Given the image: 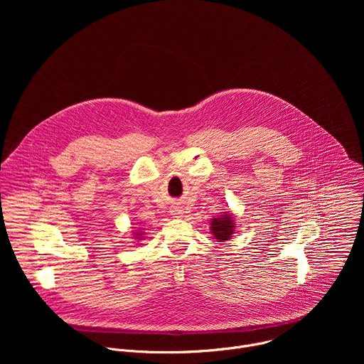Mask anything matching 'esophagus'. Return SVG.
Returning <instances> with one entry per match:
<instances>
[{
    "instance_id": "34e87169",
    "label": "esophagus",
    "mask_w": 364,
    "mask_h": 364,
    "mask_svg": "<svg viewBox=\"0 0 364 364\" xmlns=\"http://www.w3.org/2000/svg\"><path fill=\"white\" fill-rule=\"evenodd\" d=\"M171 215H173L174 218H181V216H183V210L180 209V207H173Z\"/></svg>"
}]
</instances>
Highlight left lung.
Here are the masks:
<instances>
[{"instance_id":"left-lung-1","label":"left lung","mask_w":364,"mask_h":364,"mask_svg":"<svg viewBox=\"0 0 364 364\" xmlns=\"http://www.w3.org/2000/svg\"><path fill=\"white\" fill-rule=\"evenodd\" d=\"M235 220L232 218V213L222 212V215L219 218H215L210 223V230L215 236V239H218L219 242H226L232 237V235L235 233Z\"/></svg>"}]
</instances>
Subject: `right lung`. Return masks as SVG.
Wrapping results in <instances>:
<instances>
[{
    "label": "right lung",
    "mask_w": 364,
    "mask_h": 364,
    "mask_svg": "<svg viewBox=\"0 0 364 364\" xmlns=\"http://www.w3.org/2000/svg\"><path fill=\"white\" fill-rule=\"evenodd\" d=\"M134 235H135V239H138V240H141V237H142V235H144V233H142V232H135V233H134Z\"/></svg>",
    "instance_id": "right-lung-1"
}]
</instances>
